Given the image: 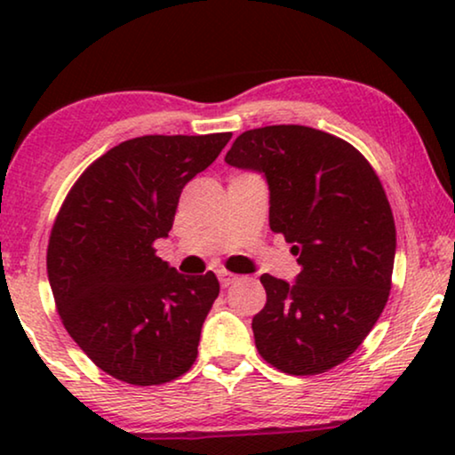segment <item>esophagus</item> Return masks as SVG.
<instances>
[{"label": "esophagus", "mask_w": 455, "mask_h": 455, "mask_svg": "<svg viewBox=\"0 0 455 455\" xmlns=\"http://www.w3.org/2000/svg\"><path fill=\"white\" fill-rule=\"evenodd\" d=\"M217 275H220V282H221V285H223V288H229V285H232V283H235V282H238V275H234V273H228V271H220V273H217Z\"/></svg>", "instance_id": "esophagus-1"}]
</instances>
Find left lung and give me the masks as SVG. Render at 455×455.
I'll list each match as a JSON object with an SVG mask.
<instances>
[{
    "label": "left lung",
    "mask_w": 455,
    "mask_h": 455,
    "mask_svg": "<svg viewBox=\"0 0 455 455\" xmlns=\"http://www.w3.org/2000/svg\"><path fill=\"white\" fill-rule=\"evenodd\" d=\"M226 164L263 173L269 226L294 244L302 267L294 283L260 275L259 354L288 375L333 369L356 352L389 298L395 223L381 180L350 142L294 124L246 130Z\"/></svg>",
    "instance_id": "obj_1"
}]
</instances>
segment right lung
Segmentation results:
<instances>
[{
    "label": "right lung",
    "instance_id": "obj_1",
    "mask_svg": "<svg viewBox=\"0 0 455 455\" xmlns=\"http://www.w3.org/2000/svg\"><path fill=\"white\" fill-rule=\"evenodd\" d=\"M232 132L139 136L86 167L55 217L47 275L66 331L99 369L161 385L195 364L220 282L184 277L155 254L182 188Z\"/></svg>",
    "mask_w": 455,
    "mask_h": 455
}]
</instances>
